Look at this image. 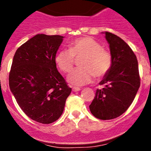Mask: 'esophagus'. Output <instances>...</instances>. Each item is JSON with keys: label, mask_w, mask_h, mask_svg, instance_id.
Wrapping results in <instances>:
<instances>
[{"label": "esophagus", "mask_w": 151, "mask_h": 151, "mask_svg": "<svg viewBox=\"0 0 151 151\" xmlns=\"http://www.w3.org/2000/svg\"><path fill=\"white\" fill-rule=\"evenodd\" d=\"M72 91H74V92H75V91H79V90H81L80 88L76 87V86H72Z\"/></svg>", "instance_id": "34e87169"}]
</instances>
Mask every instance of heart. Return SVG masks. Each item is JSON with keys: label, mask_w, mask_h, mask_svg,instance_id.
Instances as JSON below:
<instances>
[{"label": "heart", "mask_w": 151, "mask_h": 151, "mask_svg": "<svg viewBox=\"0 0 151 151\" xmlns=\"http://www.w3.org/2000/svg\"><path fill=\"white\" fill-rule=\"evenodd\" d=\"M84 56L79 65L67 76V79L72 85L83 86L91 82L96 77H104L111 67V56L109 52L93 38L81 37L69 45V50L59 51L55 56V62L64 72H69L74 63V57Z\"/></svg>", "instance_id": "heart-1"}]
</instances>
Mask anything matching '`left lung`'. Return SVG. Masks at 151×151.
<instances>
[{"instance_id": "8db88e82", "label": "left lung", "mask_w": 151, "mask_h": 151, "mask_svg": "<svg viewBox=\"0 0 151 151\" xmlns=\"http://www.w3.org/2000/svg\"><path fill=\"white\" fill-rule=\"evenodd\" d=\"M109 45L112 64L99 84L89 105L91 113L101 120L119 117L129 109L140 86L136 56L131 48L116 35L102 32Z\"/></svg>"}]
</instances>
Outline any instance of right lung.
<instances>
[{"label":"right lung","instance_id":"right-lung-1","mask_svg":"<svg viewBox=\"0 0 151 151\" xmlns=\"http://www.w3.org/2000/svg\"><path fill=\"white\" fill-rule=\"evenodd\" d=\"M64 37L37 34L22 44L13 57L10 91L24 113L41 124H51L61 116L72 91L55 60Z\"/></svg>","mask_w":151,"mask_h":151}]
</instances>
